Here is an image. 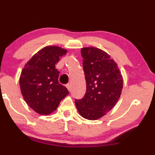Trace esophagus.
<instances>
[{
    "mask_svg": "<svg viewBox=\"0 0 155 155\" xmlns=\"http://www.w3.org/2000/svg\"><path fill=\"white\" fill-rule=\"evenodd\" d=\"M66 87H67V88L68 89V91H70V90H71V85L70 84H67V86H66Z\"/></svg>",
    "mask_w": 155,
    "mask_h": 155,
    "instance_id": "1",
    "label": "esophagus"
}]
</instances>
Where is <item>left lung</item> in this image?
Segmentation results:
<instances>
[{"mask_svg":"<svg viewBox=\"0 0 155 155\" xmlns=\"http://www.w3.org/2000/svg\"><path fill=\"white\" fill-rule=\"evenodd\" d=\"M84 58L86 93L76 100L79 114L88 120H97L112 110L118 102L123 88V77L110 55L95 47L81 49Z\"/></svg>","mask_w":155,"mask_h":155,"instance_id":"left-lung-1","label":"left lung"}]
</instances>
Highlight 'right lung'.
<instances>
[{"label": "right lung", "instance_id": "add662e5", "mask_svg": "<svg viewBox=\"0 0 155 155\" xmlns=\"http://www.w3.org/2000/svg\"><path fill=\"white\" fill-rule=\"evenodd\" d=\"M67 53V50L59 46L44 47L31 57L21 70V95L28 105L39 114H52L69 94L68 90L59 83V71L55 68L61 57Z\"/></svg>", "mask_w": 155, "mask_h": 155}]
</instances>
